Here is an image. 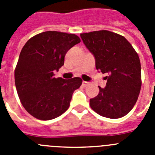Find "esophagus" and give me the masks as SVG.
Segmentation results:
<instances>
[{"mask_svg":"<svg viewBox=\"0 0 155 155\" xmlns=\"http://www.w3.org/2000/svg\"><path fill=\"white\" fill-rule=\"evenodd\" d=\"M88 84H89V82H87V81H83L82 82V85L84 86V87H87V85H88Z\"/></svg>","mask_w":155,"mask_h":155,"instance_id":"esophagus-1","label":"esophagus"}]
</instances>
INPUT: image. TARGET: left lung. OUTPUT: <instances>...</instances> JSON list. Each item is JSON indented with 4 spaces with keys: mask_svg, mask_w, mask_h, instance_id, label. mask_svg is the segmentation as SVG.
Segmentation results:
<instances>
[{
    "mask_svg": "<svg viewBox=\"0 0 155 155\" xmlns=\"http://www.w3.org/2000/svg\"><path fill=\"white\" fill-rule=\"evenodd\" d=\"M83 42L95 58L96 69L107 74L106 86L99 87L90 106L100 116L118 119L128 114L141 88L139 56L125 37L107 30L81 33Z\"/></svg>",
    "mask_w": 155,
    "mask_h": 155,
    "instance_id": "8db88e82",
    "label": "left lung"
}]
</instances>
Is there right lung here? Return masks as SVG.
<instances>
[{
	"instance_id": "right-lung-1",
	"label": "right lung",
	"mask_w": 155,
	"mask_h": 155,
	"mask_svg": "<svg viewBox=\"0 0 155 155\" xmlns=\"http://www.w3.org/2000/svg\"><path fill=\"white\" fill-rule=\"evenodd\" d=\"M80 42L75 34L47 31L30 38L23 46L15 70V82L21 103L31 116L50 120L68 109L82 79L56 78L53 71H59L67 52Z\"/></svg>"
}]
</instances>
